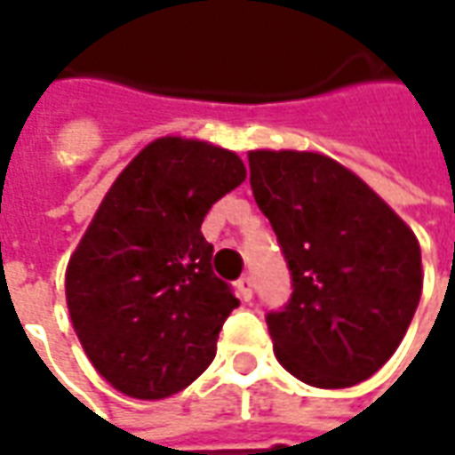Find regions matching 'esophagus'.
I'll use <instances>...</instances> for the list:
<instances>
[{
    "label": "esophagus",
    "instance_id": "obj_1",
    "mask_svg": "<svg viewBox=\"0 0 455 455\" xmlns=\"http://www.w3.org/2000/svg\"><path fill=\"white\" fill-rule=\"evenodd\" d=\"M238 295H241V299H251V295H253V277L251 275H243V277H238Z\"/></svg>",
    "mask_w": 455,
    "mask_h": 455
}]
</instances>
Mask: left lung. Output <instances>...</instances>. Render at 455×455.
I'll return each mask as SVG.
<instances>
[{
  "instance_id": "obj_1",
  "label": "left lung",
  "mask_w": 455,
  "mask_h": 455,
  "mask_svg": "<svg viewBox=\"0 0 455 455\" xmlns=\"http://www.w3.org/2000/svg\"><path fill=\"white\" fill-rule=\"evenodd\" d=\"M251 189L275 231L292 295L267 312L277 361L339 390L380 371L421 297L410 227L351 170L319 153H248Z\"/></svg>"
}]
</instances>
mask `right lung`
<instances>
[{"instance_id": "1", "label": "right lung", "mask_w": 455, "mask_h": 455, "mask_svg": "<svg viewBox=\"0 0 455 455\" xmlns=\"http://www.w3.org/2000/svg\"><path fill=\"white\" fill-rule=\"evenodd\" d=\"M246 180L231 150L158 139L124 168L68 263L77 339L104 380L163 400L197 380L238 307L202 236L212 204Z\"/></svg>"}]
</instances>
